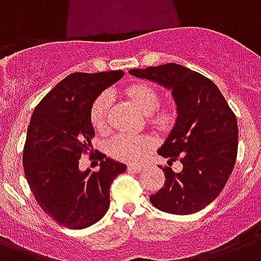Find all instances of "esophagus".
Here are the masks:
<instances>
[{"label": "esophagus", "mask_w": 261, "mask_h": 261, "mask_svg": "<svg viewBox=\"0 0 261 261\" xmlns=\"http://www.w3.org/2000/svg\"><path fill=\"white\" fill-rule=\"evenodd\" d=\"M128 171L133 172V173H141V172L143 171V167H141V165H135V164H131V165H128Z\"/></svg>", "instance_id": "obj_1"}]
</instances>
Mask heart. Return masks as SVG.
Instances as JSON below:
<instances>
[{"mask_svg":"<svg viewBox=\"0 0 261 261\" xmlns=\"http://www.w3.org/2000/svg\"><path fill=\"white\" fill-rule=\"evenodd\" d=\"M127 94L145 115H151L159 108V92L149 85H133L127 89ZM111 106H112V94L110 92L101 93L93 102L92 110H90V120L98 130L106 127ZM171 119L172 114L169 110H163L161 112L153 115V122L160 126L168 124L171 122ZM151 146H153V141L147 137H137V135L122 133V134L115 135L114 138L111 139L108 149L114 157H118L124 161H137L142 159L147 149H150Z\"/></svg>","mask_w":261,"mask_h":261,"instance_id":"1","label":"heart"}]
</instances>
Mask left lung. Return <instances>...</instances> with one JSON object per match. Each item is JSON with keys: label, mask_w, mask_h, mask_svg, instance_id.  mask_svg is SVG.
Returning a JSON list of instances; mask_svg holds the SVG:
<instances>
[{"label": "left lung", "mask_w": 261, "mask_h": 261, "mask_svg": "<svg viewBox=\"0 0 261 261\" xmlns=\"http://www.w3.org/2000/svg\"><path fill=\"white\" fill-rule=\"evenodd\" d=\"M171 90L176 122L159 154L180 160L181 172L165 168L164 187L151 195V204L176 215L198 213L214 200L234 168L239 127L233 111L211 80L191 69L167 63L128 71Z\"/></svg>", "instance_id": "8db88e82"}]
</instances>
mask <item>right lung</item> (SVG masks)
<instances>
[{
    "instance_id": "obj_1",
    "label": "right lung",
    "mask_w": 261,
    "mask_h": 261,
    "mask_svg": "<svg viewBox=\"0 0 261 261\" xmlns=\"http://www.w3.org/2000/svg\"><path fill=\"white\" fill-rule=\"evenodd\" d=\"M122 70L73 73L43 97L31 116L22 153L24 173L36 202L69 229H85L106 215L110 187L126 165L104 155L97 172L80 171L94 128L90 110Z\"/></svg>"
}]
</instances>
